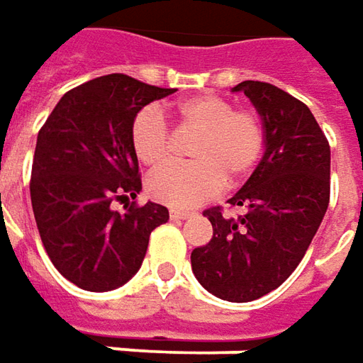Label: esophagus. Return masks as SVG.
Listing matches in <instances>:
<instances>
[{"label":"esophagus","instance_id":"obj_1","mask_svg":"<svg viewBox=\"0 0 363 363\" xmlns=\"http://www.w3.org/2000/svg\"><path fill=\"white\" fill-rule=\"evenodd\" d=\"M191 215V211H186V209H170V217L172 219H186Z\"/></svg>","mask_w":363,"mask_h":363}]
</instances>
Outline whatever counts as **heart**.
<instances>
[{
	"label": "heart",
	"instance_id": "1",
	"mask_svg": "<svg viewBox=\"0 0 363 363\" xmlns=\"http://www.w3.org/2000/svg\"><path fill=\"white\" fill-rule=\"evenodd\" d=\"M184 132L197 134L191 146V164L162 166L170 160V134L164 118L146 107L130 125V146L140 164L152 174L148 193L170 207H195L215 197L223 184H238L254 170L264 148V125L256 111L233 109L217 95H195L172 107Z\"/></svg>",
	"mask_w": 363,
	"mask_h": 363
}]
</instances>
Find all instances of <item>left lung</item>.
Returning <instances> with one entry per match:
<instances>
[{"instance_id":"8db88e82","label":"left lung","mask_w":363,"mask_h":363,"mask_svg":"<svg viewBox=\"0 0 363 363\" xmlns=\"http://www.w3.org/2000/svg\"><path fill=\"white\" fill-rule=\"evenodd\" d=\"M264 121L266 150L244 186L229 199L238 217L211 207L213 238L195 247L191 266L203 289L231 303L278 289L301 264L323 221L331 189V150L311 109L286 91L244 81Z\"/></svg>"}]
</instances>
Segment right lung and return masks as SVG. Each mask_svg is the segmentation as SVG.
Instances as JSON below:
<instances>
[{
  "label": "right lung",
  "mask_w": 363,
  "mask_h": 363,
  "mask_svg": "<svg viewBox=\"0 0 363 363\" xmlns=\"http://www.w3.org/2000/svg\"><path fill=\"white\" fill-rule=\"evenodd\" d=\"M170 93L105 74L65 93L40 128L30 179L40 240L56 270L83 291L125 284L152 231L168 221L166 207L134 201L142 179L130 125L144 105ZM116 200L126 203L123 212L111 207Z\"/></svg>",
  "instance_id": "obj_1"
}]
</instances>
